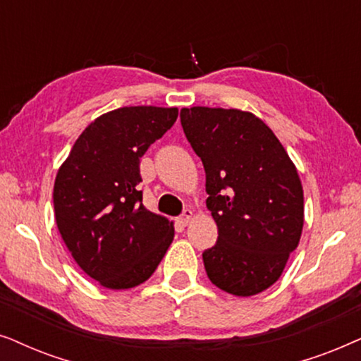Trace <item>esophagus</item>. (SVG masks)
<instances>
[{
    "mask_svg": "<svg viewBox=\"0 0 361 361\" xmlns=\"http://www.w3.org/2000/svg\"><path fill=\"white\" fill-rule=\"evenodd\" d=\"M191 219H193V211H191V209H185L183 214H181L180 218H178V221H180L181 226H186Z\"/></svg>",
    "mask_w": 361,
    "mask_h": 361,
    "instance_id": "1",
    "label": "esophagus"
}]
</instances>
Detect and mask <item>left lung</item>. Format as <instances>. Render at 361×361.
<instances>
[{"label":"left lung","instance_id":"8db88e82","mask_svg":"<svg viewBox=\"0 0 361 361\" xmlns=\"http://www.w3.org/2000/svg\"><path fill=\"white\" fill-rule=\"evenodd\" d=\"M181 127L206 171L218 241L203 252L209 281L238 297L281 277L304 226L299 173L274 132L238 109H181Z\"/></svg>","mask_w":361,"mask_h":361}]
</instances>
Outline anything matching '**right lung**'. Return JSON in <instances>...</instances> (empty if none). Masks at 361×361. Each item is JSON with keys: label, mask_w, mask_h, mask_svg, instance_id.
I'll list each match as a JSON object with an SVG mask.
<instances>
[{"label": "right lung", "mask_w": 361, "mask_h": 361, "mask_svg": "<svg viewBox=\"0 0 361 361\" xmlns=\"http://www.w3.org/2000/svg\"><path fill=\"white\" fill-rule=\"evenodd\" d=\"M176 107H122L95 118L77 138L54 183V216L79 267L107 289L140 286L175 236L138 190L140 158L176 122Z\"/></svg>", "instance_id": "obj_1"}]
</instances>
